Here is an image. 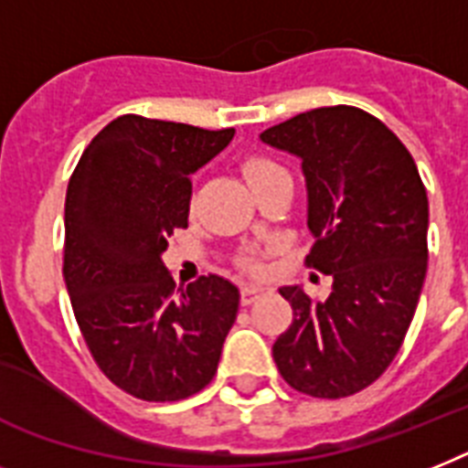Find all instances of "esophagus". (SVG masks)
Segmentation results:
<instances>
[{
  "instance_id": "34e87169",
  "label": "esophagus",
  "mask_w": 468,
  "mask_h": 468,
  "mask_svg": "<svg viewBox=\"0 0 468 468\" xmlns=\"http://www.w3.org/2000/svg\"><path fill=\"white\" fill-rule=\"evenodd\" d=\"M268 287H261V284H243L241 287V303L243 306H250L253 301L261 299L262 294H268Z\"/></svg>"
}]
</instances>
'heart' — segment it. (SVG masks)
Masks as SVG:
<instances>
[{
  "label": "heart",
  "mask_w": 468,
  "mask_h": 468,
  "mask_svg": "<svg viewBox=\"0 0 468 468\" xmlns=\"http://www.w3.org/2000/svg\"><path fill=\"white\" fill-rule=\"evenodd\" d=\"M241 172L243 176H246V181L253 186V191H256V188L261 186V184H265V181L287 174V169L282 167L280 162L270 160V157L265 155H249L241 162ZM239 265H241L243 270H249V272H258V270H261V261H258L256 253H246V256H241Z\"/></svg>",
  "instance_id": "obj_1"
}]
</instances>
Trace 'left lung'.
<instances>
[{"label": "left lung", "mask_w": 468, "mask_h": 468, "mask_svg": "<svg viewBox=\"0 0 468 468\" xmlns=\"http://www.w3.org/2000/svg\"><path fill=\"white\" fill-rule=\"evenodd\" d=\"M261 141L301 160L315 237L306 262L332 277L325 301L280 289L294 320L272 358L303 395H356L388 370L414 318L428 268L426 186L404 143L349 104L296 114Z\"/></svg>", "instance_id": "left-lung-1"}]
</instances>
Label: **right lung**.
<instances>
[{
    "instance_id": "1",
    "label": "right lung",
    "mask_w": 468,
    "mask_h": 468,
    "mask_svg": "<svg viewBox=\"0 0 468 468\" xmlns=\"http://www.w3.org/2000/svg\"><path fill=\"white\" fill-rule=\"evenodd\" d=\"M234 129L123 114L83 150L64 206V282L95 364L123 392L179 401L218 373L239 289L218 275L174 289L162 262L188 227L191 174Z\"/></svg>"
}]
</instances>
